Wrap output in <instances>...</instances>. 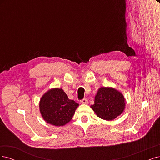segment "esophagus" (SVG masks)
Returning a JSON list of instances; mask_svg holds the SVG:
<instances>
[{
	"label": "esophagus",
	"instance_id": "obj_1",
	"mask_svg": "<svg viewBox=\"0 0 160 160\" xmlns=\"http://www.w3.org/2000/svg\"><path fill=\"white\" fill-rule=\"evenodd\" d=\"M80 102H81L82 103H83V104H88V99H87L86 98H84V99H82L81 101H80Z\"/></svg>",
	"mask_w": 160,
	"mask_h": 160
}]
</instances>
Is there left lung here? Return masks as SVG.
<instances>
[{
  "instance_id": "1",
  "label": "left lung",
  "mask_w": 160,
  "mask_h": 160,
  "mask_svg": "<svg viewBox=\"0 0 160 160\" xmlns=\"http://www.w3.org/2000/svg\"><path fill=\"white\" fill-rule=\"evenodd\" d=\"M90 107L99 118L111 121L122 113L125 100L122 94L115 88L102 87L95 96L94 104Z\"/></svg>"
}]
</instances>
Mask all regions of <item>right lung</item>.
Masks as SVG:
<instances>
[{"mask_svg":"<svg viewBox=\"0 0 160 160\" xmlns=\"http://www.w3.org/2000/svg\"><path fill=\"white\" fill-rule=\"evenodd\" d=\"M78 105L74 100L69 99L61 88H52L41 97L39 110L47 122L63 126L72 119Z\"/></svg>","mask_w":160,"mask_h":160,"instance_id":"obj_1","label":"right lung"}]
</instances>
